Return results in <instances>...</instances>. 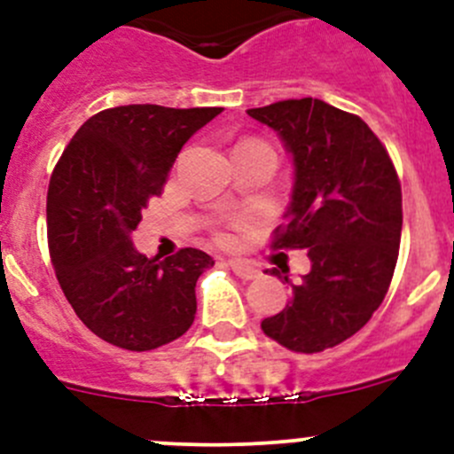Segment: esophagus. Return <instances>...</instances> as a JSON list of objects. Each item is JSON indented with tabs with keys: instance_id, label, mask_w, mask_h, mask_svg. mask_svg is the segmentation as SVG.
<instances>
[{
	"instance_id": "1",
	"label": "esophagus",
	"mask_w": 454,
	"mask_h": 454,
	"mask_svg": "<svg viewBox=\"0 0 454 454\" xmlns=\"http://www.w3.org/2000/svg\"><path fill=\"white\" fill-rule=\"evenodd\" d=\"M230 268L240 277V279H246V282H250V279H256V277H259V270H256L250 262H246V259H231Z\"/></svg>"
}]
</instances>
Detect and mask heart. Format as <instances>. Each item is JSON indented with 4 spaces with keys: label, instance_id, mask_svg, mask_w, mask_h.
<instances>
[{
    "label": "heart",
    "instance_id": "b5f03b06",
    "mask_svg": "<svg viewBox=\"0 0 454 454\" xmlns=\"http://www.w3.org/2000/svg\"><path fill=\"white\" fill-rule=\"evenodd\" d=\"M220 239H223V240H231V236L230 234H223V236H220Z\"/></svg>",
    "mask_w": 454,
    "mask_h": 454
}]
</instances>
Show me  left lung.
Returning a JSON list of instances; mask_svg holds the SVG:
<instances>
[{
    "label": "left lung",
    "instance_id": "left-lung-1",
    "mask_svg": "<svg viewBox=\"0 0 454 454\" xmlns=\"http://www.w3.org/2000/svg\"><path fill=\"white\" fill-rule=\"evenodd\" d=\"M247 115L279 134L295 168L270 247L311 259L302 282L284 277L291 300L262 330L293 352H323L362 330L387 295L403 231L398 172L359 115L323 99H284Z\"/></svg>",
    "mask_w": 454,
    "mask_h": 454
}]
</instances>
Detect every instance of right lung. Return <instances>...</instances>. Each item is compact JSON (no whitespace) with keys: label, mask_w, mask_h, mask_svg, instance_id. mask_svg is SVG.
I'll list each match as a JSON object with an SVG mask.
<instances>
[{"label":"right lung","mask_w":454,"mask_h":454,"mask_svg":"<svg viewBox=\"0 0 454 454\" xmlns=\"http://www.w3.org/2000/svg\"><path fill=\"white\" fill-rule=\"evenodd\" d=\"M220 111L106 108L79 127L51 172L47 243L56 279L79 320L111 346L154 350L195 320V284L214 259L195 247L147 259L131 231L161 195L184 143Z\"/></svg>","instance_id":"right-lung-1"}]
</instances>
